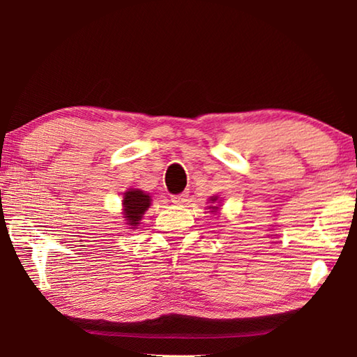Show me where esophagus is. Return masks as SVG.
Here are the masks:
<instances>
[{"label": "esophagus", "mask_w": 357, "mask_h": 357, "mask_svg": "<svg viewBox=\"0 0 357 357\" xmlns=\"http://www.w3.org/2000/svg\"><path fill=\"white\" fill-rule=\"evenodd\" d=\"M187 197H189V192H183V193H179V195H173L172 202L174 204H184L187 202Z\"/></svg>", "instance_id": "34e87169"}]
</instances>
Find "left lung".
Masks as SVG:
<instances>
[{"instance_id": "1", "label": "left lung", "mask_w": 357, "mask_h": 357, "mask_svg": "<svg viewBox=\"0 0 357 357\" xmlns=\"http://www.w3.org/2000/svg\"><path fill=\"white\" fill-rule=\"evenodd\" d=\"M220 202H222V200L219 198V195H214V197H211V198H209L208 203H211V204L208 206V209H211V213L215 214L217 211L220 209V204H219Z\"/></svg>"}]
</instances>
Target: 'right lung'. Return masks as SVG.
Here are the masks:
<instances>
[{
	"label": "right lung",
	"instance_id": "add662e5",
	"mask_svg": "<svg viewBox=\"0 0 357 357\" xmlns=\"http://www.w3.org/2000/svg\"><path fill=\"white\" fill-rule=\"evenodd\" d=\"M149 193L142 189H128L123 193V219L124 225H128L129 229H135L140 227L144 213L151 206Z\"/></svg>",
	"mask_w": 357,
	"mask_h": 357
}]
</instances>
